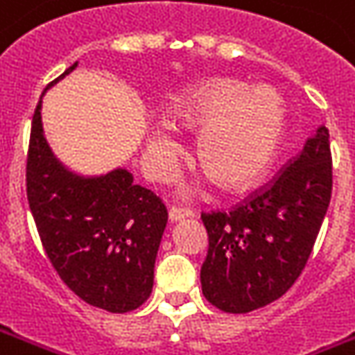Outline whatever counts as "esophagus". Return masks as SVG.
I'll return each instance as SVG.
<instances>
[{
  "label": "esophagus",
  "mask_w": 355,
  "mask_h": 355,
  "mask_svg": "<svg viewBox=\"0 0 355 355\" xmlns=\"http://www.w3.org/2000/svg\"><path fill=\"white\" fill-rule=\"evenodd\" d=\"M171 220H180L184 217H194V211L190 207H182V205H173L169 209Z\"/></svg>",
  "instance_id": "esophagus-1"
}]
</instances>
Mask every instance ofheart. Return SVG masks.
Wrapping results in <instances>:
<instances>
[{"mask_svg": "<svg viewBox=\"0 0 355 355\" xmlns=\"http://www.w3.org/2000/svg\"><path fill=\"white\" fill-rule=\"evenodd\" d=\"M178 128L200 130L194 144L196 165L225 190L252 184L271 163L284 126L282 101L271 88L215 78L178 96L169 109ZM182 144L169 125L157 126L148 144L153 175L175 173Z\"/></svg>", "mask_w": 355, "mask_h": 355, "instance_id": "heart-1", "label": "heart"}]
</instances>
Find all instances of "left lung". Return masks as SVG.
<instances>
[{
    "mask_svg": "<svg viewBox=\"0 0 355 355\" xmlns=\"http://www.w3.org/2000/svg\"><path fill=\"white\" fill-rule=\"evenodd\" d=\"M331 194V142L321 125L267 184L227 211L202 213L209 240L203 296L227 313H248L286 294L309 259Z\"/></svg>",
    "mask_w": 355,
    "mask_h": 355,
    "instance_id": "obj_1",
    "label": "left lung"
}]
</instances>
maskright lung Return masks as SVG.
Listing matches in <instances>:
<instances>
[{
	"label": "right lung",
	"instance_id": "right-lung-1",
	"mask_svg": "<svg viewBox=\"0 0 355 355\" xmlns=\"http://www.w3.org/2000/svg\"><path fill=\"white\" fill-rule=\"evenodd\" d=\"M40 109L42 100L32 117L26 196L42 246L61 281L86 304L132 311L152 294L167 207L126 169L94 178L67 171L44 138Z\"/></svg>",
	"mask_w": 355,
	"mask_h": 355
}]
</instances>
